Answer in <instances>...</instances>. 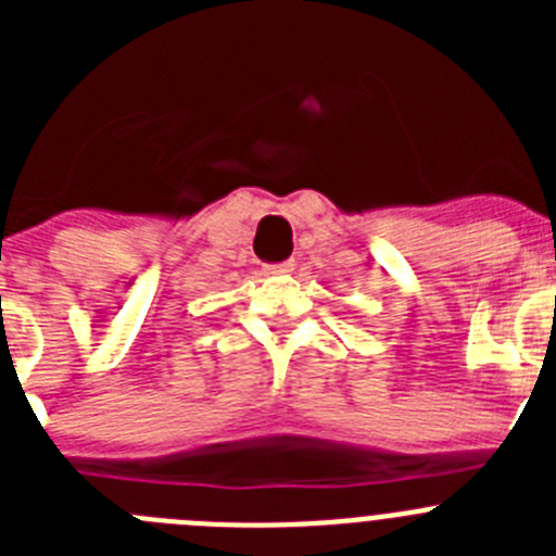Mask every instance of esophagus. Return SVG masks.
I'll list each match as a JSON object with an SVG mask.
<instances>
[{
    "instance_id": "34e87169",
    "label": "esophagus",
    "mask_w": 556,
    "mask_h": 556,
    "mask_svg": "<svg viewBox=\"0 0 556 556\" xmlns=\"http://www.w3.org/2000/svg\"><path fill=\"white\" fill-rule=\"evenodd\" d=\"M294 269L292 262H283V264H269L267 275H289Z\"/></svg>"
}]
</instances>
